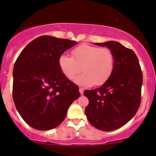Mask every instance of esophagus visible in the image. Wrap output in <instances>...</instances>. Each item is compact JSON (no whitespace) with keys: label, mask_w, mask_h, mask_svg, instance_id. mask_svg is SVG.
Returning a JSON list of instances; mask_svg holds the SVG:
<instances>
[{"label":"esophagus","mask_w":156,"mask_h":156,"mask_svg":"<svg viewBox=\"0 0 156 156\" xmlns=\"http://www.w3.org/2000/svg\"><path fill=\"white\" fill-rule=\"evenodd\" d=\"M84 89L82 88V87H80V93L81 94H83V93H84Z\"/></svg>","instance_id":"34e87169"}]
</instances>
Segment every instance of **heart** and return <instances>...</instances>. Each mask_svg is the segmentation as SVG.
Instances as JSON below:
<instances>
[{
  "label": "heart",
  "instance_id": "heart-1",
  "mask_svg": "<svg viewBox=\"0 0 156 156\" xmlns=\"http://www.w3.org/2000/svg\"><path fill=\"white\" fill-rule=\"evenodd\" d=\"M73 57L61 55L58 59L61 72L69 80H73L82 70L84 73L74 80L80 86L101 85L112 75L115 59L112 51L108 48L82 44L72 50Z\"/></svg>",
  "mask_w": 156,
  "mask_h": 156
}]
</instances>
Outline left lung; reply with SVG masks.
<instances>
[{"mask_svg": "<svg viewBox=\"0 0 156 156\" xmlns=\"http://www.w3.org/2000/svg\"><path fill=\"white\" fill-rule=\"evenodd\" d=\"M94 44L105 46L112 51L114 68L108 80L101 87L84 91L89 101L85 114L93 126L112 131L129 122L139 108L141 69L135 52L119 42L108 41Z\"/></svg>", "mask_w": 156, "mask_h": 156, "instance_id": "obj_1", "label": "left lung"}]
</instances>
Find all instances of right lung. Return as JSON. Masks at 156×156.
<instances>
[{"mask_svg": "<svg viewBox=\"0 0 156 156\" xmlns=\"http://www.w3.org/2000/svg\"><path fill=\"white\" fill-rule=\"evenodd\" d=\"M76 41L42 35L23 49L13 67L12 97L23 120L40 131L52 129L65 119L80 96L79 87L59 67L58 59Z\"/></svg>", "mask_w": 156, "mask_h": 156, "instance_id": "1", "label": "right lung"}]
</instances>
